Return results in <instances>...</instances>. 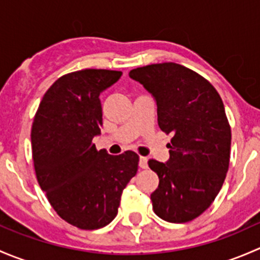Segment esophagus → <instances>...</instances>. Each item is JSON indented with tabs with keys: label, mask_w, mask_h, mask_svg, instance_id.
I'll return each instance as SVG.
<instances>
[{
	"label": "esophagus",
	"mask_w": 260,
	"mask_h": 260,
	"mask_svg": "<svg viewBox=\"0 0 260 260\" xmlns=\"http://www.w3.org/2000/svg\"><path fill=\"white\" fill-rule=\"evenodd\" d=\"M147 157H143V156H141L140 157V167L141 169H147V167H148V165H147Z\"/></svg>",
	"instance_id": "34e87169"
}]
</instances>
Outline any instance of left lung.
I'll list each match as a JSON object with an SVG mask.
<instances>
[{
	"instance_id": "obj_1",
	"label": "left lung",
	"mask_w": 260,
	"mask_h": 260,
	"mask_svg": "<svg viewBox=\"0 0 260 260\" xmlns=\"http://www.w3.org/2000/svg\"><path fill=\"white\" fill-rule=\"evenodd\" d=\"M129 77L152 93L159 128L172 135L169 161H148L159 179L152 208L165 221H191L211 205L229 169L232 129L221 98L210 81L176 62L137 68Z\"/></svg>"
}]
</instances>
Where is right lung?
Wrapping results in <instances>:
<instances>
[{
	"label": "right lung",
	"instance_id": "1",
	"mask_svg": "<svg viewBox=\"0 0 260 260\" xmlns=\"http://www.w3.org/2000/svg\"><path fill=\"white\" fill-rule=\"evenodd\" d=\"M120 75L108 69L62 75L44 94L31 128L39 185L56 214L83 230L101 229L114 219L138 170L136 152L112 156L93 143L103 124L99 95Z\"/></svg>",
	"mask_w": 260,
	"mask_h": 260
}]
</instances>
